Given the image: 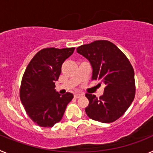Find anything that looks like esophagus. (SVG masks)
Returning <instances> with one entry per match:
<instances>
[{
	"instance_id": "obj_1",
	"label": "esophagus",
	"mask_w": 153,
	"mask_h": 153,
	"mask_svg": "<svg viewBox=\"0 0 153 153\" xmlns=\"http://www.w3.org/2000/svg\"><path fill=\"white\" fill-rule=\"evenodd\" d=\"M83 96V93H75L74 94V97L75 98H79L80 97Z\"/></svg>"
}]
</instances>
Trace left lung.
<instances>
[{"label": "left lung", "instance_id": "1", "mask_svg": "<svg viewBox=\"0 0 153 153\" xmlns=\"http://www.w3.org/2000/svg\"><path fill=\"white\" fill-rule=\"evenodd\" d=\"M76 52L90 61L92 79L105 84L100 98L86 93L89 100L85 109L90 119L109 123L122 117L134 100V70L130 62L117 46L108 40H96L79 46Z\"/></svg>", "mask_w": 153, "mask_h": 153}]
</instances>
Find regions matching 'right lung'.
I'll list each match as a JSON object with an SVG mask.
<instances>
[{"mask_svg": "<svg viewBox=\"0 0 153 153\" xmlns=\"http://www.w3.org/2000/svg\"><path fill=\"white\" fill-rule=\"evenodd\" d=\"M75 48H45L39 51L27 65L20 89V97L30 118L41 127H52L60 122L71 93L60 95L55 82L61 73L63 62Z\"/></svg>", "mask_w": 153, "mask_h": 153, "instance_id": "add662e5", "label": "right lung"}]
</instances>
